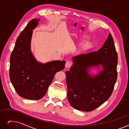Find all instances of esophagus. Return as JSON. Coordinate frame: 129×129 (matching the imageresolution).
Instances as JSON below:
<instances>
[{"mask_svg":"<svg viewBox=\"0 0 129 129\" xmlns=\"http://www.w3.org/2000/svg\"><path fill=\"white\" fill-rule=\"evenodd\" d=\"M72 63L71 62V61H66V63L65 64V67L66 68H69L72 66Z\"/></svg>","mask_w":129,"mask_h":129,"instance_id":"esophagus-1","label":"esophagus"}]
</instances>
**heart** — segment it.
<instances>
[{
    "mask_svg": "<svg viewBox=\"0 0 129 129\" xmlns=\"http://www.w3.org/2000/svg\"><path fill=\"white\" fill-rule=\"evenodd\" d=\"M89 43H87V45H86V46H89Z\"/></svg>",
    "mask_w": 129,
    "mask_h": 129,
    "instance_id": "1",
    "label": "heart"
}]
</instances>
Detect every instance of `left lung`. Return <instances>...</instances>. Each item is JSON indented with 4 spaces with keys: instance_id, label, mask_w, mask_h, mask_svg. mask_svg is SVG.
<instances>
[{
    "instance_id": "1",
    "label": "left lung",
    "mask_w": 129,
    "mask_h": 129,
    "mask_svg": "<svg viewBox=\"0 0 129 129\" xmlns=\"http://www.w3.org/2000/svg\"><path fill=\"white\" fill-rule=\"evenodd\" d=\"M117 54L110 33L103 46L96 52L72 57L73 65L65 72L68 98L77 110L89 112L99 107L111 96L117 79ZM103 70L96 76L89 74L93 67Z\"/></svg>"
}]
</instances>
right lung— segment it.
<instances>
[{
	"label": "right lung",
	"instance_id": "obj_1",
	"mask_svg": "<svg viewBox=\"0 0 129 129\" xmlns=\"http://www.w3.org/2000/svg\"><path fill=\"white\" fill-rule=\"evenodd\" d=\"M40 19L31 20L17 39L10 56L9 76L19 96L31 100L42 99L57 72L65 68V60L38 62L30 51L33 30Z\"/></svg>",
	"mask_w": 129,
	"mask_h": 129
}]
</instances>
